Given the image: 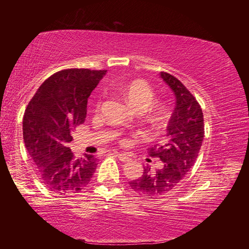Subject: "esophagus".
Returning <instances> with one entry per match:
<instances>
[{
	"instance_id": "esophagus-1",
	"label": "esophagus",
	"mask_w": 249,
	"mask_h": 249,
	"mask_svg": "<svg viewBox=\"0 0 249 249\" xmlns=\"http://www.w3.org/2000/svg\"><path fill=\"white\" fill-rule=\"evenodd\" d=\"M115 154H116L117 157H119V159L121 160V161H123V162H127V161H129V160H130V158L128 157L127 155L122 154V153H115Z\"/></svg>"
}]
</instances>
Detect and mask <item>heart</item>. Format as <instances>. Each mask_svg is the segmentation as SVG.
<instances>
[{
	"label": "heart",
	"instance_id": "b5f03b06",
	"mask_svg": "<svg viewBox=\"0 0 249 249\" xmlns=\"http://www.w3.org/2000/svg\"><path fill=\"white\" fill-rule=\"evenodd\" d=\"M114 88L119 90L128 100V102L137 109H145L153 102L155 96L154 89L150 84L142 79L130 80L128 82L117 84ZM100 104L101 99L98 102V107H100ZM163 111L165 109L162 107H157L154 109L156 122H159L162 119Z\"/></svg>",
	"mask_w": 249,
	"mask_h": 249
}]
</instances>
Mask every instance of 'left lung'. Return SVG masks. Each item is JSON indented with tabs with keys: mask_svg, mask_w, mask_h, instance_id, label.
I'll return each instance as SVG.
<instances>
[{
	"mask_svg": "<svg viewBox=\"0 0 249 249\" xmlns=\"http://www.w3.org/2000/svg\"><path fill=\"white\" fill-rule=\"evenodd\" d=\"M160 77L176 95V107L167 126L166 144L149 149L151 157L163 161V168L154 172L147 166L140 179L129 182L137 195L147 199L174 190L195 165L204 137L203 113L196 99L172 74L162 71Z\"/></svg>",
	"mask_w": 249,
	"mask_h": 249,
	"instance_id": "left-lung-1",
	"label": "left lung"
}]
</instances>
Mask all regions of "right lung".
<instances>
[{
  "label": "right lung",
  "instance_id": "add662e5",
  "mask_svg": "<svg viewBox=\"0 0 249 249\" xmlns=\"http://www.w3.org/2000/svg\"><path fill=\"white\" fill-rule=\"evenodd\" d=\"M107 70L65 69L41 84L25 111V146L41 182L50 191L70 196L91 181L98 166L93 155L77 158L68 147L87 117L88 98Z\"/></svg>",
  "mask_w": 249,
  "mask_h": 249
}]
</instances>
